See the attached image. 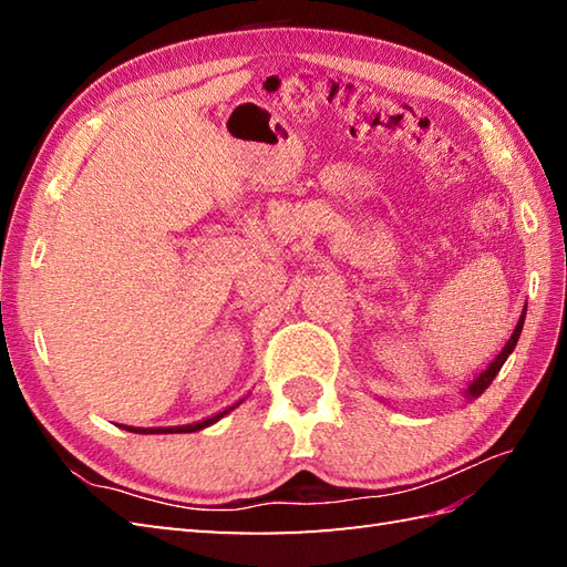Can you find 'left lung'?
I'll list each match as a JSON object with an SVG mask.
<instances>
[{
  "mask_svg": "<svg viewBox=\"0 0 567 567\" xmlns=\"http://www.w3.org/2000/svg\"><path fill=\"white\" fill-rule=\"evenodd\" d=\"M524 319H526V305H524V309H522V317H519V321H516V327H514V333L509 336V341L504 343V348L502 351L492 358V363H487V368L485 370H480L477 375L470 380L465 388H463V396L465 400H477L480 394H483L489 384H492V380L497 378V372L502 370V365L507 363V358L512 355V351L516 348V341H519V336H522V329H524Z\"/></svg>",
  "mask_w": 567,
  "mask_h": 567,
  "instance_id": "1",
  "label": "left lung"
}]
</instances>
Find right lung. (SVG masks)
<instances>
[{
	"instance_id": "1",
	"label": "right lung",
	"mask_w": 567,
	"mask_h": 567,
	"mask_svg": "<svg viewBox=\"0 0 567 567\" xmlns=\"http://www.w3.org/2000/svg\"><path fill=\"white\" fill-rule=\"evenodd\" d=\"M240 402H244V400H240ZM240 402H236V404H231V406H226L224 412L214 414V416H209V419L195 421V424H185V426H158V429H141V426H122V429H126V431H131V433H195V431H202V429H207V426L216 424V421L224 419L228 412H234V409H236Z\"/></svg>"
}]
</instances>
